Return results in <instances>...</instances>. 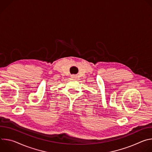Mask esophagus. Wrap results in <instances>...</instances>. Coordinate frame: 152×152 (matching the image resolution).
<instances>
[{"mask_svg": "<svg viewBox=\"0 0 152 152\" xmlns=\"http://www.w3.org/2000/svg\"><path fill=\"white\" fill-rule=\"evenodd\" d=\"M71 77L73 78V79H76V78H77V76L75 75H73L71 76Z\"/></svg>", "mask_w": 152, "mask_h": 152, "instance_id": "1", "label": "esophagus"}]
</instances>
